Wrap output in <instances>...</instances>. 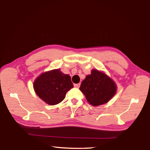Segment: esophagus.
<instances>
[{
	"instance_id": "34e87169",
	"label": "esophagus",
	"mask_w": 150,
	"mask_h": 150,
	"mask_svg": "<svg viewBox=\"0 0 150 150\" xmlns=\"http://www.w3.org/2000/svg\"><path fill=\"white\" fill-rule=\"evenodd\" d=\"M80 86V83H77V84H74V86L76 88H79Z\"/></svg>"
}]
</instances>
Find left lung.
Masks as SVG:
<instances>
[{
	"label": "left lung",
	"mask_w": 150,
	"mask_h": 150,
	"mask_svg": "<svg viewBox=\"0 0 150 150\" xmlns=\"http://www.w3.org/2000/svg\"><path fill=\"white\" fill-rule=\"evenodd\" d=\"M80 90L88 102L96 107L107 103L115 95L117 86L107 75L97 70H92L91 75L82 81Z\"/></svg>",
	"instance_id": "8db88e82"
}]
</instances>
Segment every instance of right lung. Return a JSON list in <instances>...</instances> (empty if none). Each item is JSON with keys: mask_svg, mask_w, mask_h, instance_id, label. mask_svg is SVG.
Listing matches in <instances>:
<instances>
[{"mask_svg": "<svg viewBox=\"0 0 150 150\" xmlns=\"http://www.w3.org/2000/svg\"><path fill=\"white\" fill-rule=\"evenodd\" d=\"M74 87L71 77L60 69L45 72L33 83L36 94L45 103L55 105L64 100L67 91Z\"/></svg>", "mask_w": 150, "mask_h": 150, "instance_id": "obj_1", "label": "right lung"}]
</instances>
